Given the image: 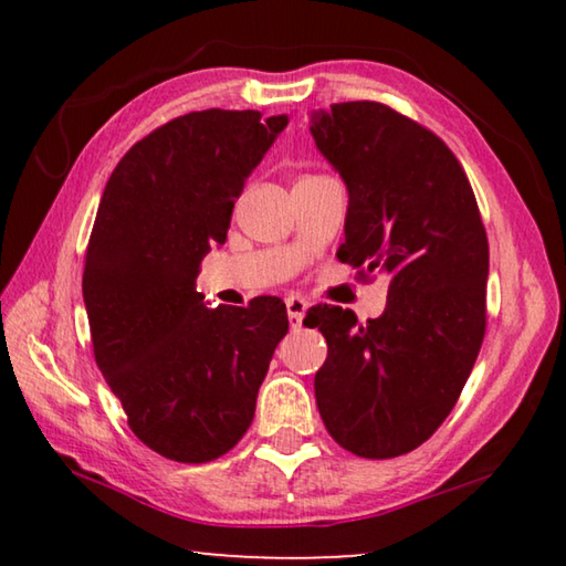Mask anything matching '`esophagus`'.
<instances>
[{
	"mask_svg": "<svg viewBox=\"0 0 566 566\" xmlns=\"http://www.w3.org/2000/svg\"><path fill=\"white\" fill-rule=\"evenodd\" d=\"M286 314H290L292 329H300L306 314V300H302V296H286Z\"/></svg>",
	"mask_w": 566,
	"mask_h": 566,
	"instance_id": "esophagus-1",
	"label": "esophagus"
}]
</instances>
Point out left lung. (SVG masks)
Masks as SVG:
<instances>
[{
	"instance_id": "left-lung-1",
	"label": "left lung",
	"mask_w": 566,
	"mask_h": 566,
	"mask_svg": "<svg viewBox=\"0 0 566 566\" xmlns=\"http://www.w3.org/2000/svg\"><path fill=\"white\" fill-rule=\"evenodd\" d=\"M322 157L347 185L337 256L389 274L381 317L317 304L327 339L314 377L324 427L352 454H407L457 405L484 339L490 244L474 191L442 139L379 102L310 114Z\"/></svg>"
}]
</instances>
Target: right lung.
Segmentation results:
<instances>
[{"instance_id":"1","label":"right lung","mask_w":566,"mask_h":566,"mask_svg":"<svg viewBox=\"0 0 566 566\" xmlns=\"http://www.w3.org/2000/svg\"><path fill=\"white\" fill-rule=\"evenodd\" d=\"M286 124L189 112L137 142L104 187L82 276L94 359L132 432L175 462H212L244 437L290 329L276 296L207 306L197 292L234 199Z\"/></svg>"}]
</instances>
